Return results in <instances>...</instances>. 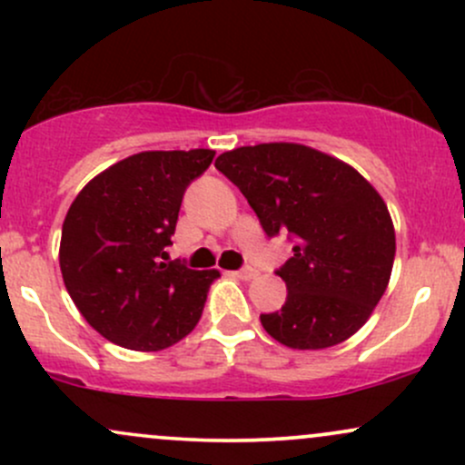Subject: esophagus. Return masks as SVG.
Masks as SVG:
<instances>
[{"label":"esophagus","mask_w":465,"mask_h":465,"mask_svg":"<svg viewBox=\"0 0 465 465\" xmlns=\"http://www.w3.org/2000/svg\"><path fill=\"white\" fill-rule=\"evenodd\" d=\"M233 275L240 277V280L249 282V280H253V277H258V271L251 269V266H247V269H240V271H236V273H233Z\"/></svg>","instance_id":"1"}]
</instances>
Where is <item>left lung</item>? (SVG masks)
<instances>
[{
	"label": "left lung",
	"instance_id": "obj_1",
	"mask_svg": "<svg viewBox=\"0 0 465 465\" xmlns=\"http://www.w3.org/2000/svg\"><path fill=\"white\" fill-rule=\"evenodd\" d=\"M216 168L238 185L266 236L295 238V253L277 271L286 303L260 314L266 332L292 350L332 348L359 332L396 258L393 221L376 188L350 163L291 142L233 148Z\"/></svg>",
	"mask_w": 465,
	"mask_h": 465
}]
</instances>
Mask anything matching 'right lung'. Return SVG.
Listing matches in <instances>:
<instances>
[{
	"label": "right lung",
	"mask_w": 465,
	"mask_h": 465,
	"mask_svg": "<svg viewBox=\"0 0 465 465\" xmlns=\"http://www.w3.org/2000/svg\"><path fill=\"white\" fill-rule=\"evenodd\" d=\"M214 151H143L103 170L78 192L63 223L65 288L95 332L135 351L179 343L199 323L221 273L168 260L183 192Z\"/></svg>",
	"instance_id": "add662e5"
}]
</instances>
